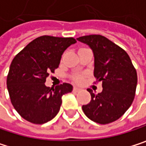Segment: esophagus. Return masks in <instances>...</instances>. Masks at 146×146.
<instances>
[{"mask_svg":"<svg viewBox=\"0 0 146 146\" xmlns=\"http://www.w3.org/2000/svg\"><path fill=\"white\" fill-rule=\"evenodd\" d=\"M73 90L75 91V92H78V91L80 90V88H79L78 87H74V88H73Z\"/></svg>","mask_w":146,"mask_h":146,"instance_id":"obj_1","label":"esophagus"}]
</instances>
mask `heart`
<instances>
[{
  "mask_svg": "<svg viewBox=\"0 0 146 146\" xmlns=\"http://www.w3.org/2000/svg\"><path fill=\"white\" fill-rule=\"evenodd\" d=\"M76 80H77V81H79V80H80V77H79V76H77V77H76Z\"/></svg>",
  "mask_w": 146,
  "mask_h": 146,
  "instance_id": "1",
  "label": "heart"
}]
</instances>
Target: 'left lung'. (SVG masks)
Returning <instances> with one entry per match:
<instances>
[{
	"label": "left lung",
	"mask_w": 146,
	"mask_h": 146,
	"mask_svg": "<svg viewBox=\"0 0 146 146\" xmlns=\"http://www.w3.org/2000/svg\"><path fill=\"white\" fill-rule=\"evenodd\" d=\"M76 40L88 45L94 55V76L102 82V92L91 95L82 106L85 115L94 122L108 124L120 118L132 105L137 87V72L127 54L102 35H88Z\"/></svg>",
	"instance_id": "1"
}]
</instances>
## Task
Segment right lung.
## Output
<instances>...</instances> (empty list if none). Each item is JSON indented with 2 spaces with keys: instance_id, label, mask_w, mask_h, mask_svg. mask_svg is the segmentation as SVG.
I'll return each instance as SVG.
<instances>
[{
  "instance_id": "1",
  "label": "right lung",
  "mask_w": 146,
  "mask_h": 146,
  "mask_svg": "<svg viewBox=\"0 0 146 146\" xmlns=\"http://www.w3.org/2000/svg\"><path fill=\"white\" fill-rule=\"evenodd\" d=\"M76 41L73 38L41 36L29 43L13 59L7 78L11 102L26 120L44 124L60 110L62 96L73 86L64 83L50 88L46 78L59 66L64 51Z\"/></svg>"
}]
</instances>
